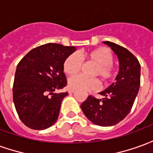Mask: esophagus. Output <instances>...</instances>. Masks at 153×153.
Returning a JSON list of instances; mask_svg holds the SVG:
<instances>
[{
	"mask_svg": "<svg viewBox=\"0 0 153 153\" xmlns=\"http://www.w3.org/2000/svg\"><path fill=\"white\" fill-rule=\"evenodd\" d=\"M74 92V89H71V88H70V89H69V93H73Z\"/></svg>",
	"mask_w": 153,
	"mask_h": 153,
	"instance_id": "1",
	"label": "esophagus"
}]
</instances>
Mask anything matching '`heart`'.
I'll return each instance as SVG.
<instances>
[{
	"mask_svg": "<svg viewBox=\"0 0 153 153\" xmlns=\"http://www.w3.org/2000/svg\"><path fill=\"white\" fill-rule=\"evenodd\" d=\"M88 61L96 64L93 71L94 76H100L104 82L112 80L115 76V68L113 65L114 56L111 51L106 47H100L86 53ZM83 66V60L77 53L69 55L63 62L65 73L73 76L79 73ZM70 88L80 91H97L100 88L99 80L96 78H86L77 75L70 78L68 81Z\"/></svg>",
	"mask_w": 153,
	"mask_h": 153,
	"instance_id": "b5f03b06",
	"label": "heart"
}]
</instances>
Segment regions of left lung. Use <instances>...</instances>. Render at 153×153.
Returning <instances> with one entry per match:
<instances>
[{
    "instance_id": "8db88e82",
    "label": "left lung",
    "mask_w": 153,
    "mask_h": 153,
    "mask_svg": "<svg viewBox=\"0 0 153 153\" xmlns=\"http://www.w3.org/2000/svg\"><path fill=\"white\" fill-rule=\"evenodd\" d=\"M109 46L119 58L120 71L115 82L101 92L102 99L89 95L81 104V109L90 121L100 126H111L130 112L140 87V64L125 47L111 42Z\"/></svg>"
}]
</instances>
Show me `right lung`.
I'll use <instances>...</instances> for the list:
<instances>
[{
	"instance_id": "add662e5",
	"label": "right lung",
	"mask_w": 153,
	"mask_h": 153,
	"mask_svg": "<svg viewBox=\"0 0 153 153\" xmlns=\"http://www.w3.org/2000/svg\"><path fill=\"white\" fill-rule=\"evenodd\" d=\"M74 47L47 43L23 57L15 71L13 100L21 121L33 129H45L56 121L68 93H56L67 85L63 62Z\"/></svg>"
}]
</instances>
